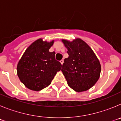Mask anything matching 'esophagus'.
<instances>
[{
	"label": "esophagus",
	"instance_id": "1",
	"mask_svg": "<svg viewBox=\"0 0 121 121\" xmlns=\"http://www.w3.org/2000/svg\"><path fill=\"white\" fill-rule=\"evenodd\" d=\"M64 60H63V59H62L61 60H60V62L61 63L62 65V64H64Z\"/></svg>",
	"mask_w": 121,
	"mask_h": 121
}]
</instances>
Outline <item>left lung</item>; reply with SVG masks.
<instances>
[{
	"instance_id": "obj_1",
	"label": "left lung",
	"mask_w": 121,
	"mask_h": 121,
	"mask_svg": "<svg viewBox=\"0 0 121 121\" xmlns=\"http://www.w3.org/2000/svg\"><path fill=\"white\" fill-rule=\"evenodd\" d=\"M62 42L68 49V57L64 59L61 71L68 85L77 92L90 89L99 79L101 71L96 56L81 39Z\"/></svg>"
}]
</instances>
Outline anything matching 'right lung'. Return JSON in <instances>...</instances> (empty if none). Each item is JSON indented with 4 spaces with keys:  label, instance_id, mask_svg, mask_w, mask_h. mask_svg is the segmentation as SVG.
I'll list each match as a JSON object with an SVG mask.
<instances>
[{
    "label": "right lung",
    "instance_id": "1",
    "mask_svg": "<svg viewBox=\"0 0 121 121\" xmlns=\"http://www.w3.org/2000/svg\"><path fill=\"white\" fill-rule=\"evenodd\" d=\"M38 39L25 51L17 67L21 82L29 89L40 91L51 84L54 76L61 69L60 62L55 59V52H50L53 45Z\"/></svg>",
    "mask_w": 121,
    "mask_h": 121
}]
</instances>
